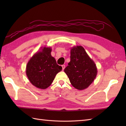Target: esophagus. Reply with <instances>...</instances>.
<instances>
[{
  "label": "esophagus",
  "mask_w": 126,
  "mask_h": 126,
  "mask_svg": "<svg viewBox=\"0 0 126 126\" xmlns=\"http://www.w3.org/2000/svg\"><path fill=\"white\" fill-rule=\"evenodd\" d=\"M62 69H63V70H64V69H65V65H62Z\"/></svg>",
  "instance_id": "esophagus-1"
}]
</instances>
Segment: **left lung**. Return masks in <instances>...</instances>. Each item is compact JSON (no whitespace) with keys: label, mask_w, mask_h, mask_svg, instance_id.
<instances>
[{"label":"left lung","mask_w":126,"mask_h":126,"mask_svg":"<svg viewBox=\"0 0 126 126\" xmlns=\"http://www.w3.org/2000/svg\"><path fill=\"white\" fill-rule=\"evenodd\" d=\"M72 85L78 90L86 89L92 83L97 74L94 61L82 46L70 50V62L64 69Z\"/></svg>","instance_id":"8db88e82"}]
</instances>
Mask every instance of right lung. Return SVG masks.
I'll use <instances>...</instances> for the list:
<instances>
[{
	"mask_svg": "<svg viewBox=\"0 0 126 126\" xmlns=\"http://www.w3.org/2000/svg\"><path fill=\"white\" fill-rule=\"evenodd\" d=\"M51 47H42L27 63L26 74L31 83L39 89H45L51 84L62 67L58 65L51 55Z\"/></svg>",
	"mask_w": 126,
	"mask_h": 126,
	"instance_id": "right-lung-1",
	"label": "right lung"
}]
</instances>
